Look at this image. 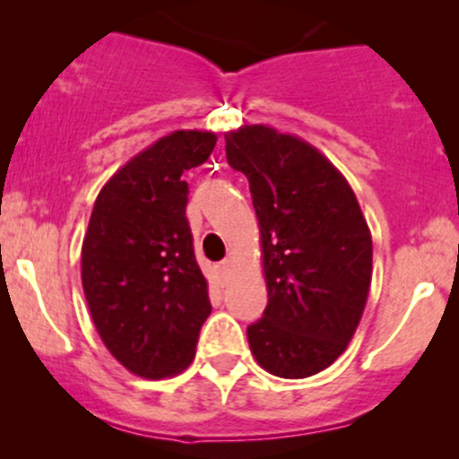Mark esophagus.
Wrapping results in <instances>:
<instances>
[{"instance_id":"obj_1","label":"esophagus","mask_w":459,"mask_h":459,"mask_svg":"<svg viewBox=\"0 0 459 459\" xmlns=\"http://www.w3.org/2000/svg\"><path fill=\"white\" fill-rule=\"evenodd\" d=\"M229 272H230V261H222L218 267V273H220V282H226V278H229Z\"/></svg>"}]
</instances>
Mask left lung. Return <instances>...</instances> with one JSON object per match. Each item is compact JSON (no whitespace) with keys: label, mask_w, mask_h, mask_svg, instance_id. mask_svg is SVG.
Segmentation results:
<instances>
[{"label":"left lung","mask_w":459,"mask_h":459,"mask_svg":"<svg viewBox=\"0 0 459 459\" xmlns=\"http://www.w3.org/2000/svg\"><path fill=\"white\" fill-rule=\"evenodd\" d=\"M224 140L230 168L250 183L267 282L247 343L272 376H315L360 324L373 272L367 220L345 177L308 142L265 125Z\"/></svg>","instance_id":"1"}]
</instances>
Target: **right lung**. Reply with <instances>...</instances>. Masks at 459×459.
Here are the masks:
<instances>
[{"mask_svg": "<svg viewBox=\"0 0 459 459\" xmlns=\"http://www.w3.org/2000/svg\"><path fill=\"white\" fill-rule=\"evenodd\" d=\"M212 131H175L105 183L82 246V284L99 336L116 360L149 380L196 354L212 313L194 256L183 172L212 155Z\"/></svg>", "mask_w": 459, "mask_h": 459, "instance_id": "obj_1", "label": "right lung"}]
</instances>
